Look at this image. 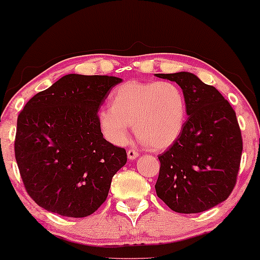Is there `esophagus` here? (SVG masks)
<instances>
[{
  "instance_id": "esophagus-1",
  "label": "esophagus",
  "mask_w": 260,
  "mask_h": 260,
  "mask_svg": "<svg viewBox=\"0 0 260 260\" xmlns=\"http://www.w3.org/2000/svg\"><path fill=\"white\" fill-rule=\"evenodd\" d=\"M127 155H128V159L134 160V159H137V157L139 156V153H138V150H136V149L131 148V149H128Z\"/></svg>"
}]
</instances>
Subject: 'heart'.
Instances as JSON below:
<instances>
[{
  "label": "heart",
  "mask_w": 260,
  "mask_h": 260,
  "mask_svg": "<svg viewBox=\"0 0 260 260\" xmlns=\"http://www.w3.org/2000/svg\"><path fill=\"white\" fill-rule=\"evenodd\" d=\"M186 121L183 92L171 82L129 80L110 95V110L100 113L107 139L121 144L133 126L137 138L153 150L171 147Z\"/></svg>",
  "instance_id": "1"
}]
</instances>
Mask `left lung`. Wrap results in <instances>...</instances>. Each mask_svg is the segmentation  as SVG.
I'll list each match as a JSON object with an SVG mask.
<instances>
[{
  "label": "left lung",
  "mask_w": 260,
  "mask_h": 260,
  "mask_svg": "<svg viewBox=\"0 0 260 260\" xmlns=\"http://www.w3.org/2000/svg\"><path fill=\"white\" fill-rule=\"evenodd\" d=\"M181 86L188 115L174 144L160 154L155 189L176 213L209 210L234 190L242 156V136L230 103L193 73L156 74Z\"/></svg>",
  "instance_id": "1"
}]
</instances>
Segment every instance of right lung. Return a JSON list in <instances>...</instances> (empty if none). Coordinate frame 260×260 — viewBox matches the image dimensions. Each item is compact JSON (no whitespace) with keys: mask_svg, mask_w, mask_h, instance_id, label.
I'll return each instance as SVG.
<instances>
[{"mask_svg":"<svg viewBox=\"0 0 260 260\" xmlns=\"http://www.w3.org/2000/svg\"><path fill=\"white\" fill-rule=\"evenodd\" d=\"M122 79L67 74L18 115L14 154L26 193L41 208L85 217L106 201L124 148L104 138L98 111Z\"/></svg>","mask_w":260,"mask_h":260,"instance_id":"obj_1","label":"right lung"}]
</instances>
